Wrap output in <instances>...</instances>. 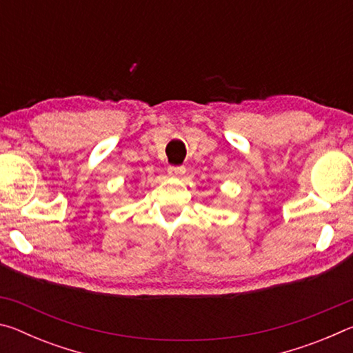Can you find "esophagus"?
Returning <instances> with one entry per match:
<instances>
[{"label": "esophagus", "mask_w": 353, "mask_h": 353, "mask_svg": "<svg viewBox=\"0 0 353 353\" xmlns=\"http://www.w3.org/2000/svg\"><path fill=\"white\" fill-rule=\"evenodd\" d=\"M168 174L172 177H181L182 174H185V166L171 165V166H168Z\"/></svg>", "instance_id": "obj_1"}]
</instances>
